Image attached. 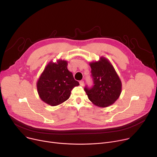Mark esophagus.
Instances as JSON below:
<instances>
[{
    "instance_id": "34e87169",
    "label": "esophagus",
    "mask_w": 157,
    "mask_h": 157,
    "mask_svg": "<svg viewBox=\"0 0 157 157\" xmlns=\"http://www.w3.org/2000/svg\"><path fill=\"white\" fill-rule=\"evenodd\" d=\"M84 81H79V84H80V85L81 86H84Z\"/></svg>"
}]
</instances>
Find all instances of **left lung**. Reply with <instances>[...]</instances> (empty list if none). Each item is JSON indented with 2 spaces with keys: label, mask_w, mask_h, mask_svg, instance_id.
I'll return each instance as SVG.
<instances>
[{
  "label": "left lung",
  "mask_w": 157,
  "mask_h": 157,
  "mask_svg": "<svg viewBox=\"0 0 157 157\" xmlns=\"http://www.w3.org/2000/svg\"><path fill=\"white\" fill-rule=\"evenodd\" d=\"M94 86L85 88L89 100L100 108L108 107L116 101L121 92V82L113 65L101 57L98 62L90 63Z\"/></svg>",
  "instance_id": "left-lung-1"
}]
</instances>
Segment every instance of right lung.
Segmentation results:
<instances>
[{
    "label": "right lung",
    "mask_w": 157,
    "mask_h": 157,
    "mask_svg": "<svg viewBox=\"0 0 157 157\" xmlns=\"http://www.w3.org/2000/svg\"><path fill=\"white\" fill-rule=\"evenodd\" d=\"M67 66V62L65 60L50 62L41 74L37 89L40 99L45 103L52 106L62 104L69 98L71 90L79 85Z\"/></svg>",
    "instance_id": "1"
}]
</instances>
